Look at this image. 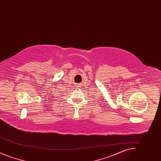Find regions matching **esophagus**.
Segmentation results:
<instances>
[{"label":"esophagus","instance_id":"obj_1","mask_svg":"<svg viewBox=\"0 0 161 161\" xmlns=\"http://www.w3.org/2000/svg\"><path fill=\"white\" fill-rule=\"evenodd\" d=\"M79 87H80V85L78 84H77V85H76V88L78 89V88H79Z\"/></svg>","mask_w":161,"mask_h":161}]
</instances>
